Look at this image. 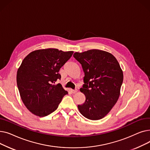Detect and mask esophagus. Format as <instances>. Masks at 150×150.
Returning a JSON list of instances; mask_svg holds the SVG:
<instances>
[{"label":"esophagus","instance_id":"1","mask_svg":"<svg viewBox=\"0 0 150 150\" xmlns=\"http://www.w3.org/2000/svg\"><path fill=\"white\" fill-rule=\"evenodd\" d=\"M72 92H73V93H76V92H78V89H75L73 90V91H72Z\"/></svg>","mask_w":150,"mask_h":150}]
</instances>
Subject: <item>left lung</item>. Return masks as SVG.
<instances>
[{"label": "left lung", "mask_w": 150, "mask_h": 150, "mask_svg": "<svg viewBox=\"0 0 150 150\" xmlns=\"http://www.w3.org/2000/svg\"><path fill=\"white\" fill-rule=\"evenodd\" d=\"M74 57L84 72L80 91L86 100L78 108L87 119L100 120L111 111L120 96L123 75L119 63L112 54L97 49L75 52Z\"/></svg>", "instance_id": "8db88e82"}]
</instances>
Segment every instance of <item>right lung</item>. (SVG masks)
Segmentation results:
<instances>
[{
    "label": "right lung",
    "instance_id": "1",
    "mask_svg": "<svg viewBox=\"0 0 150 150\" xmlns=\"http://www.w3.org/2000/svg\"><path fill=\"white\" fill-rule=\"evenodd\" d=\"M73 53L47 49L33 51L23 59L17 72V85L23 104L31 113L49 115L68 93L61 84H53L61 79L59 71Z\"/></svg>",
    "mask_w": 150,
    "mask_h": 150
}]
</instances>
